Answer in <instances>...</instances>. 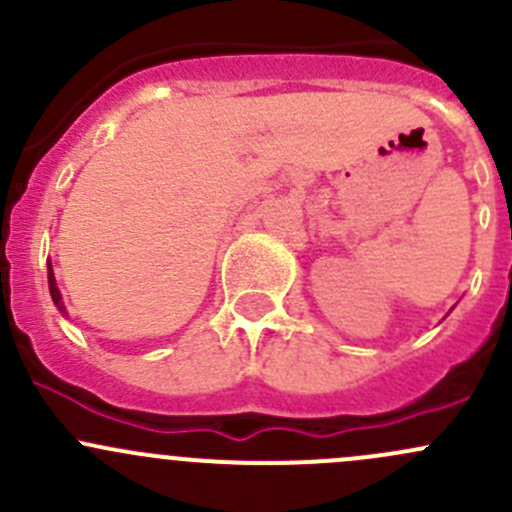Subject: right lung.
Here are the masks:
<instances>
[{
	"label": "right lung",
	"mask_w": 512,
	"mask_h": 512,
	"mask_svg": "<svg viewBox=\"0 0 512 512\" xmlns=\"http://www.w3.org/2000/svg\"><path fill=\"white\" fill-rule=\"evenodd\" d=\"M46 275H49V292H51V299H54L56 309H59L64 317H69V312H66V307H64V297H61L59 287H56V277H54V267H51V262H49V272H46Z\"/></svg>",
	"instance_id": "right-lung-1"
}]
</instances>
